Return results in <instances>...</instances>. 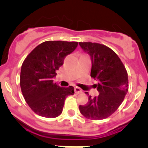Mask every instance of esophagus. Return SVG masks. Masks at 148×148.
I'll use <instances>...</instances> for the list:
<instances>
[{
    "instance_id": "esophagus-1",
    "label": "esophagus",
    "mask_w": 148,
    "mask_h": 148,
    "mask_svg": "<svg viewBox=\"0 0 148 148\" xmlns=\"http://www.w3.org/2000/svg\"><path fill=\"white\" fill-rule=\"evenodd\" d=\"M74 91H75L76 94H80V93L82 92V90L79 87H74Z\"/></svg>"
}]
</instances>
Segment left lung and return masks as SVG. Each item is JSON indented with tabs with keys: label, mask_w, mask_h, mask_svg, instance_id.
I'll return each instance as SVG.
<instances>
[{
	"label": "left lung",
	"mask_w": 148,
	"mask_h": 148,
	"mask_svg": "<svg viewBox=\"0 0 148 148\" xmlns=\"http://www.w3.org/2000/svg\"><path fill=\"white\" fill-rule=\"evenodd\" d=\"M91 60L90 77L97 81L94 86L99 95L88 97L86 106H79L84 116L92 120L106 119L119 107L128 91V77L121 60L112 49L96 42H79ZM88 93V92H86Z\"/></svg>",
	"instance_id": "left-lung-1"
}]
</instances>
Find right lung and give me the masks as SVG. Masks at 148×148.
Returning <instances> with one entry per match:
<instances>
[{"label":"right lung","instance_id":"1","mask_svg":"<svg viewBox=\"0 0 148 148\" xmlns=\"http://www.w3.org/2000/svg\"><path fill=\"white\" fill-rule=\"evenodd\" d=\"M77 42L46 41L26 57L21 66L20 85L25 100L32 110L46 118L62 114L66 97L74 88L60 87L53 82L65 58L77 47Z\"/></svg>","mask_w":148,"mask_h":148}]
</instances>
